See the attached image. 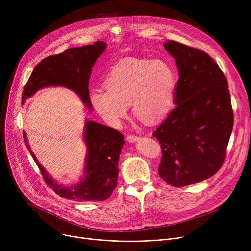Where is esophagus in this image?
Listing matches in <instances>:
<instances>
[{
  "instance_id": "1",
  "label": "esophagus",
  "mask_w": 251,
  "mask_h": 251,
  "mask_svg": "<svg viewBox=\"0 0 251 251\" xmlns=\"http://www.w3.org/2000/svg\"><path fill=\"white\" fill-rule=\"evenodd\" d=\"M138 139H139V137H138L137 135H133V134H130V135H128V136H127V140H128L129 142H131V143H133V142H136Z\"/></svg>"
}]
</instances>
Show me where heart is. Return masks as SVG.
Masks as SVG:
<instances>
[{
	"label": "heart",
	"instance_id": "b5f03b06",
	"mask_svg": "<svg viewBox=\"0 0 251 251\" xmlns=\"http://www.w3.org/2000/svg\"><path fill=\"white\" fill-rule=\"evenodd\" d=\"M177 77L174 67L164 60L126 58L110 70L104 81L106 90H96L91 101L101 117L117 125L132 105L137 117L147 123L165 118L172 110Z\"/></svg>",
	"mask_w": 251,
	"mask_h": 251
}]
</instances>
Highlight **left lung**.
Returning <instances> with one entry per match:
<instances>
[{
    "label": "left lung",
    "instance_id": "1",
    "mask_svg": "<svg viewBox=\"0 0 251 251\" xmlns=\"http://www.w3.org/2000/svg\"><path fill=\"white\" fill-rule=\"evenodd\" d=\"M178 69L176 107L153 132L161 144L159 175L176 188L202 182L224 165L233 127L227 79L206 52L164 44Z\"/></svg>",
    "mask_w": 251,
    "mask_h": 251
}]
</instances>
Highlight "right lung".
<instances>
[{"label": "right lung", "instance_id": "add662e5", "mask_svg": "<svg viewBox=\"0 0 251 251\" xmlns=\"http://www.w3.org/2000/svg\"><path fill=\"white\" fill-rule=\"evenodd\" d=\"M105 48L106 44L98 41L93 45L68 49L59 54L46 57L32 70L24 87L22 102L40 88L61 85L75 90L83 103L91 107L88 90L89 76L96 59ZM24 139L27 144L25 133ZM84 139L88 149L86 175L84 181L71 189L57 185L31 150L28 149V151L38 165L45 183L59 197L75 201H105L111 196L118 184V160L125 143L124 136L116 129L87 121Z\"/></svg>", "mask_w": 251, "mask_h": 251}]
</instances>
